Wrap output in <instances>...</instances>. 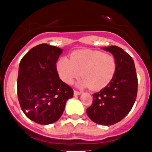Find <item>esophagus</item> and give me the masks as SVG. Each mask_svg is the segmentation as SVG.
Here are the masks:
<instances>
[{
    "instance_id": "1",
    "label": "esophagus",
    "mask_w": 152,
    "mask_h": 152,
    "mask_svg": "<svg viewBox=\"0 0 152 152\" xmlns=\"http://www.w3.org/2000/svg\"><path fill=\"white\" fill-rule=\"evenodd\" d=\"M73 94H74L75 96H77V95H79V94H82V92L78 91H76V90H74V91H73Z\"/></svg>"
}]
</instances>
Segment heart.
<instances>
[{"label": "heart", "mask_w": 152, "mask_h": 152, "mask_svg": "<svg viewBox=\"0 0 152 152\" xmlns=\"http://www.w3.org/2000/svg\"><path fill=\"white\" fill-rule=\"evenodd\" d=\"M56 69L61 79L70 84L81 76L76 86L90 87L98 91L108 86L115 76L116 62L113 55L100 51L83 49L73 52L70 59L61 58L56 63Z\"/></svg>", "instance_id": "b5f03b06"}]
</instances>
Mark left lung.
Returning a JSON list of instances; mask_svg holds the SVG:
<instances>
[{"label": "left lung", "mask_w": 152, "mask_h": 152, "mask_svg": "<svg viewBox=\"0 0 152 152\" xmlns=\"http://www.w3.org/2000/svg\"><path fill=\"white\" fill-rule=\"evenodd\" d=\"M113 55L116 71L110 84L93 94V103L87 109L91 121L100 125H113L121 121L131 110L137 95L138 79L134 61L121 48H103Z\"/></svg>", "instance_id": "8db88e82"}]
</instances>
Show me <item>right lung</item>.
<instances>
[{"mask_svg": "<svg viewBox=\"0 0 152 152\" xmlns=\"http://www.w3.org/2000/svg\"><path fill=\"white\" fill-rule=\"evenodd\" d=\"M62 49L46 43L32 48L18 66L17 94L21 109L29 119L50 124L61 118L73 90L59 78L56 62Z\"/></svg>", "mask_w": 152, "mask_h": 152, "instance_id": "right-lung-1", "label": "right lung"}]
</instances>
